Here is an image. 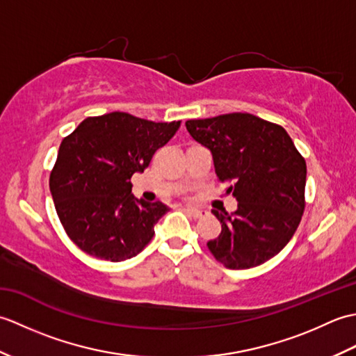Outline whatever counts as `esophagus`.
I'll list each match as a JSON object with an SVG mask.
<instances>
[{"mask_svg": "<svg viewBox=\"0 0 356 356\" xmlns=\"http://www.w3.org/2000/svg\"><path fill=\"white\" fill-rule=\"evenodd\" d=\"M184 211L188 216H191L194 218H200L203 214H205L202 209H195V208H184Z\"/></svg>", "mask_w": 356, "mask_h": 356, "instance_id": "1", "label": "esophagus"}]
</instances>
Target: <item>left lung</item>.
Instances as JSON below:
<instances>
[{"instance_id":"left-lung-1","label":"left lung","mask_w":356,"mask_h":356,"mask_svg":"<svg viewBox=\"0 0 356 356\" xmlns=\"http://www.w3.org/2000/svg\"><path fill=\"white\" fill-rule=\"evenodd\" d=\"M213 154L218 180L237 211L213 209L222 232L209 251L229 269L260 266L289 243L305 211L306 162L283 127L249 113L185 122Z\"/></svg>"}]
</instances>
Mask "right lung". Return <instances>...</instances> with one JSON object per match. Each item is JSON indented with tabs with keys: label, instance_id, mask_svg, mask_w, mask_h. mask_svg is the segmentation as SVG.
<instances>
[{
	"label": "right lung",
	"instance_id": "obj_1",
	"mask_svg": "<svg viewBox=\"0 0 356 356\" xmlns=\"http://www.w3.org/2000/svg\"><path fill=\"white\" fill-rule=\"evenodd\" d=\"M180 127L113 111L87 118L63 139L50 174V193L67 236L101 260L138 255L170 208L131 194L130 179L143 172L156 149Z\"/></svg>",
	"mask_w": 356,
	"mask_h": 356
}]
</instances>
